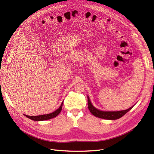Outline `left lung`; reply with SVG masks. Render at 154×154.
<instances>
[{"mask_svg": "<svg viewBox=\"0 0 154 154\" xmlns=\"http://www.w3.org/2000/svg\"><path fill=\"white\" fill-rule=\"evenodd\" d=\"M88 97V108L89 109L90 112L92 115H94L96 117L105 119H110V120H114L118 119L120 118H122L126 113H127L128 112L132 109V106L130 107L127 110H121V111H117V112H106V111H101L98 109H96L95 107L92 105L91 103V101Z\"/></svg>", "mask_w": 154, "mask_h": 154, "instance_id": "obj_1", "label": "left lung"}]
</instances>
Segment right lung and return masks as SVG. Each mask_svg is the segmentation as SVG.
Instances as JSON below:
<instances>
[{"label": "right lung", "instance_id": "obj_1", "mask_svg": "<svg viewBox=\"0 0 154 154\" xmlns=\"http://www.w3.org/2000/svg\"><path fill=\"white\" fill-rule=\"evenodd\" d=\"M62 105H63V102L60 105V106L59 108L55 110L53 112L51 113V114H44V115H40V116H29L27 115H25L27 118H28L30 119L34 120V121H44V120H48V119H52L56 116H57L61 112L62 109Z\"/></svg>", "mask_w": 154, "mask_h": 154}]
</instances>
